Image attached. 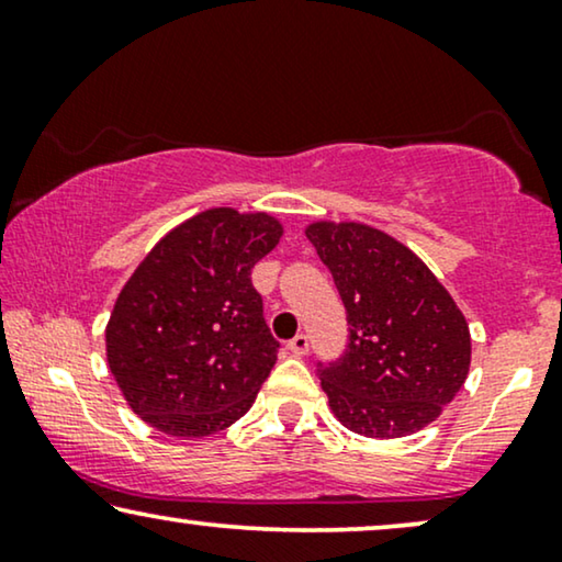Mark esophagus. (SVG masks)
I'll use <instances>...</instances> for the list:
<instances>
[{
    "label": "esophagus",
    "instance_id": "obj_1",
    "mask_svg": "<svg viewBox=\"0 0 562 562\" xmlns=\"http://www.w3.org/2000/svg\"><path fill=\"white\" fill-rule=\"evenodd\" d=\"M289 350L294 352V356H306V352H310V337L306 335H296L294 340H289Z\"/></svg>",
    "mask_w": 562,
    "mask_h": 562
}]
</instances>
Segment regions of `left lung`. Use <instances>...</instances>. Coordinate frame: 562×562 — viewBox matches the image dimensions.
<instances>
[{
	"instance_id": "left-lung-1",
	"label": "left lung",
	"mask_w": 562,
	"mask_h": 562,
	"mask_svg": "<svg viewBox=\"0 0 562 562\" xmlns=\"http://www.w3.org/2000/svg\"><path fill=\"white\" fill-rule=\"evenodd\" d=\"M304 233L348 314V348L319 366L337 422L375 440L432 425L471 368V333L448 289L404 243L363 222L319 220Z\"/></svg>"
}]
</instances>
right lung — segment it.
<instances>
[{"instance_id": "1", "label": "right lung", "mask_w": 562, "mask_h": 562, "mask_svg": "<svg viewBox=\"0 0 562 562\" xmlns=\"http://www.w3.org/2000/svg\"><path fill=\"white\" fill-rule=\"evenodd\" d=\"M283 235L266 212L214 206L160 237L106 322V363L137 417L171 437L235 425L276 363L250 271Z\"/></svg>"}]
</instances>
